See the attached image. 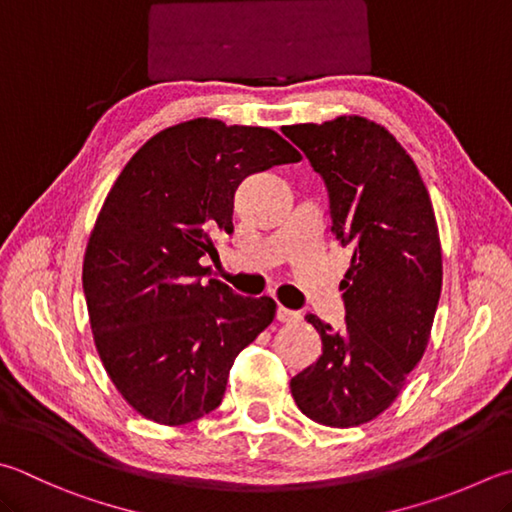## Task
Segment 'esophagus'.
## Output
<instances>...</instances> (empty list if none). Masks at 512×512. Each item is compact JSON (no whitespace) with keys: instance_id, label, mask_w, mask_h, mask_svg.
<instances>
[{"instance_id":"1","label":"esophagus","mask_w":512,"mask_h":512,"mask_svg":"<svg viewBox=\"0 0 512 512\" xmlns=\"http://www.w3.org/2000/svg\"><path fill=\"white\" fill-rule=\"evenodd\" d=\"M298 318H301V314L287 310V307H278V310H276V321L278 323H294V321H298Z\"/></svg>"}]
</instances>
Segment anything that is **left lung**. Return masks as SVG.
<instances>
[{
	"instance_id": "obj_1",
	"label": "left lung",
	"mask_w": 512,
	"mask_h": 512,
	"mask_svg": "<svg viewBox=\"0 0 512 512\" xmlns=\"http://www.w3.org/2000/svg\"><path fill=\"white\" fill-rule=\"evenodd\" d=\"M323 178L332 234L352 247L343 330L307 314L323 354L289 388L305 417L354 428L390 408L421 361L441 296V243L419 169L390 131L359 115L283 127Z\"/></svg>"
}]
</instances>
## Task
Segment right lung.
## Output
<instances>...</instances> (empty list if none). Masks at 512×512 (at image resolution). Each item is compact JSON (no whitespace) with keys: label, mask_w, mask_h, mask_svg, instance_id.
<instances>
[{"label":"right lung","mask_w":512,"mask_h":512,"mask_svg":"<svg viewBox=\"0 0 512 512\" xmlns=\"http://www.w3.org/2000/svg\"><path fill=\"white\" fill-rule=\"evenodd\" d=\"M298 160L272 129L198 118L142 144L115 180L82 285L104 370L142 417L185 426L216 410L234 359L274 321L272 298L205 283L200 258L218 256L240 182Z\"/></svg>","instance_id":"obj_1"}]
</instances>
